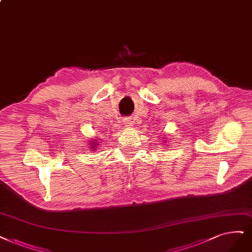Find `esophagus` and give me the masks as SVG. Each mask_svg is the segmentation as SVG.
I'll list each match as a JSON object with an SVG mask.
<instances>
[{
	"mask_svg": "<svg viewBox=\"0 0 252 252\" xmlns=\"http://www.w3.org/2000/svg\"><path fill=\"white\" fill-rule=\"evenodd\" d=\"M124 123H125L126 127H132V126L134 125V121L132 119H129V118H126L124 120Z\"/></svg>",
	"mask_w": 252,
	"mask_h": 252,
	"instance_id": "esophagus-1",
	"label": "esophagus"
}]
</instances>
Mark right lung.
Wrapping results in <instances>:
<instances>
[{"mask_svg":"<svg viewBox=\"0 0 252 252\" xmlns=\"http://www.w3.org/2000/svg\"><path fill=\"white\" fill-rule=\"evenodd\" d=\"M96 144H97V143H93V145H92V148H93V150H95V146H96Z\"/></svg>","mask_w":252,"mask_h":252,"instance_id":"add662e5","label":"right lung"}]
</instances>
